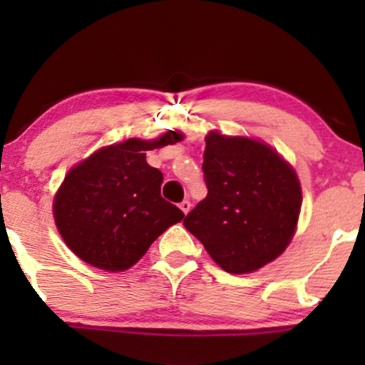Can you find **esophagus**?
<instances>
[{
  "mask_svg": "<svg viewBox=\"0 0 365 365\" xmlns=\"http://www.w3.org/2000/svg\"><path fill=\"white\" fill-rule=\"evenodd\" d=\"M190 207H192V204H190V200H182V202H180V209H182L183 211V215H187L188 211H190Z\"/></svg>",
  "mask_w": 365,
  "mask_h": 365,
  "instance_id": "1",
  "label": "esophagus"
}]
</instances>
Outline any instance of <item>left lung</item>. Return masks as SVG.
Segmentation results:
<instances>
[{
    "label": "left lung",
    "instance_id": "left-lung-1",
    "mask_svg": "<svg viewBox=\"0 0 365 365\" xmlns=\"http://www.w3.org/2000/svg\"><path fill=\"white\" fill-rule=\"evenodd\" d=\"M206 199L183 225L226 273L274 261L290 244L302 206L295 170L262 142L209 132L202 163Z\"/></svg>",
    "mask_w": 365,
    "mask_h": 365
}]
</instances>
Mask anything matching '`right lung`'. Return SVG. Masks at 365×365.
<instances>
[{"instance_id":"right-lung-1","label":"right lung","mask_w":365,"mask_h":365,"mask_svg":"<svg viewBox=\"0 0 365 365\" xmlns=\"http://www.w3.org/2000/svg\"><path fill=\"white\" fill-rule=\"evenodd\" d=\"M182 139L173 130L154 140L128 139L96 150L68 171L53 211L58 232L77 257L104 271H125L183 220L161 197L163 173L145 161V150Z\"/></svg>"}]
</instances>
